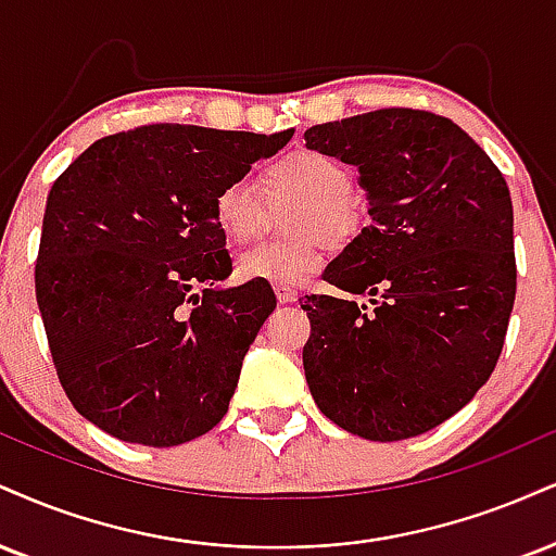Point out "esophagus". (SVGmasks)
I'll return each instance as SVG.
<instances>
[{
	"label": "esophagus",
	"mask_w": 556,
	"mask_h": 556,
	"mask_svg": "<svg viewBox=\"0 0 556 556\" xmlns=\"http://www.w3.org/2000/svg\"><path fill=\"white\" fill-rule=\"evenodd\" d=\"M274 295H277V300L282 305H287V303H295V298H298V292L292 290L290 285H277L274 287Z\"/></svg>",
	"instance_id": "1"
}]
</instances>
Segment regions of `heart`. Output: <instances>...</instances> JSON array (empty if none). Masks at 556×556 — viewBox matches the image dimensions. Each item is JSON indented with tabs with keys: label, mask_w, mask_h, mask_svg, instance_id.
I'll return each mask as SVG.
<instances>
[{
	"label": "heart",
	"mask_w": 556,
	"mask_h": 556,
	"mask_svg": "<svg viewBox=\"0 0 556 556\" xmlns=\"http://www.w3.org/2000/svg\"><path fill=\"white\" fill-rule=\"evenodd\" d=\"M271 197H298L307 206L300 217V232L346 238L357 225V212L350 202L352 173L342 160L320 150H292L274 160L266 170ZM214 223L232 243L256 238L264 227V199L249 178H232L214 193ZM324 264L316 240L303 243H258L240 253L238 274L249 282L295 285Z\"/></svg>",
	"instance_id": "heart-1"
}]
</instances>
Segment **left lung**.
Instances as JSON below:
<instances>
[{
    "label": "left lung",
    "mask_w": 556,
    "mask_h": 556,
    "mask_svg": "<svg viewBox=\"0 0 556 556\" xmlns=\"http://www.w3.org/2000/svg\"><path fill=\"white\" fill-rule=\"evenodd\" d=\"M305 144L359 170L370 214L324 271L350 295L303 305L307 388L346 432L417 438L464 409L503 352L518 277L510 191L469 134L430 111L318 124Z\"/></svg>",
    "instance_id": "8db88e82"
}]
</instances>
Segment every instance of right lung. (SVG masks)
Returning <instances> with one entry per match:
<instances>
[{
	"instance_id": "obj_1",
	"label": "right lung",
	"mask_w": 556,
	"mask_h": 556,
	"mask_svg": "<svg viewBox=\"0 0 556 556\" xmlns=\"http://www.w3.org/2000/svg\"><path fill=\"white\" fill-rule=\"evenodd\" d=\"M292 139L150 124L98 139L46 199L36 300L72 406L126 443L170 447L227 414L269 313L230 277L212 202Z\"/></svg>"
}]
</instances>
